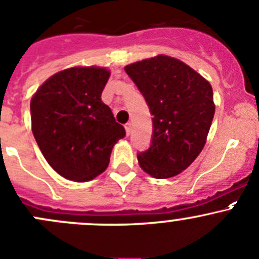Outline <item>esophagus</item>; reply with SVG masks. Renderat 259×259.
Masks as SVG:
<instances>
[{
	"mask_svg": "<svg viewBox=\"0 0 259 259\" xmlns=\"http://www.w3.org/2000/svg\"><path fill=\"white\" fill-rule=\"evenodd\" d=\"M125 130H126V134L130 135V133H132V124L130 122L125 124Z\"/></svg>",
	"mask_w": 259,
	"mask_h": 259,
	"instance_id": "esophagus-1",
	"label": "esophagus"
}]
</instances>
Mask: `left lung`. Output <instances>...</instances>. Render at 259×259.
I'll list each match as a JSON object with an SVG mask.
<instances>
[{"label": "left lung", "mask_w": 259, "mask_h": 259, "mask_svg": "<svg viewBox=\"0 0 259 259\" xmlns=\"http://www.w3.org/2000/svg\"><path fill=\"white\" fill-rule=\"evenodd\" d=\"M153 115L150 147L139 165L155 178L185 170L201 153L215 114L211 84L181 60L167 55L125 67Z\"/></svg>", "instance_id": "1"}]
</instances>
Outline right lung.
I'll use <instances>...</instances> for the list:
<instances>
[{
    "label": "right lung",
    "instance_id": "right-lung-1",
    "mask_svg": "<svg viewBox=\"0 0 259 259\" xmlns=\"http://www.w3.org/2000/svg\"><path fill=\"white\" fill-rule=\"evenodd\" d=\"M109 77L100 67L64 69L47 79L30 102L35 140L50 167L67 180L84 182L101 175L125 137L101 101Z\"/></svg>",
    "mask_w": 259,
    "mask_h": 259
}]
</instances>
